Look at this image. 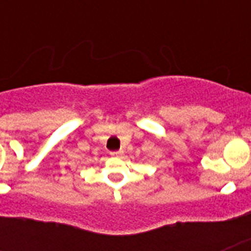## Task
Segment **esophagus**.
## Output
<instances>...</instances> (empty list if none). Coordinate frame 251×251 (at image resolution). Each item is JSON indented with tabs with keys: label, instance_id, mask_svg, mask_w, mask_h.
Returning <instances> with one entry per match:
<instances>
[{
	"label": "esophagus",
	"instance_id": "obj_1",
	"mask_svg": "<svg viewBox=\"0 0 251 251\" xmlns=\"http://www.w3.org/2000/svg\"><path fill=\"white\" fill-rule=\"evenodd\" d=\"M110 155L114 157H121L122 155H124V151H121V150H120V151H112V152H110Z\"/></svg>",
	"mask_w": 251,
	"mask_h": 251
}]
</instances>
